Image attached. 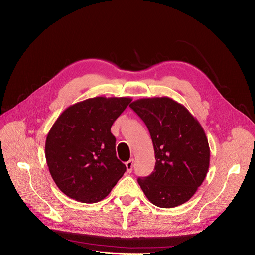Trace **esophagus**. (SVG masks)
<instances>
[{
    "mask_svg": "<svg viewBox=\"0 0 255 255\" xmlns=\"http://www.w3.org/2000/svg\"><path fill=\"white\" fill-rule=\"evenodd\" d=\"M126 166H127V171L128 173H130L132 170V166H133V159H130L128 162H126Z\"/></svg>",
    "mask_w": 255,
    "mask_h": 255,
    "instance_id": "34e87169",
    "label": "esophagus"
}]
</instances>
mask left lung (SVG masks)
Segmentation results:
<instances>
[{
  "mask_svg": "<svg viewBox=\"0 0 255 255\" xmlns=\"http://www.w3.org/2000/svg\"><path fill=\"white\" fill-rule=\"evenodd\" d=\"M129 107L147 126L154 147V171L138 179L146 197L162 208L187 202L209 168L210 149L203 128L184 105L168 97L143 98Z\"/></svg>",
  "mask_w": 255,
  "mask_h": 255,
  "instance_id": "1",
  "label": "left lung"
}]
</instances>
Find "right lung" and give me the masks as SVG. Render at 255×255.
Wrapping results in <instances>:
<instances>
[{
	"mask_svg": "<svg viewBox=\"0 0 255 255\" xmlns=\"http://www.w3.org/2000/svg\"><path fill=\"white\" fill-rule=\"evenodd\" d=\"M130 102L128 97L90 98L66 108L52 126L46 160L55 184L69 198L101 201L126 172L110 129Z\"/></svg>",
	"mask_w": 255,
	"mask_h": 255,
	"instance_id": "1",
	"label": "right lung"
}]
</instances>
